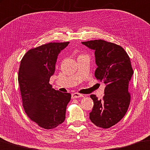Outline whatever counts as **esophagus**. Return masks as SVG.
I'll return each instance as SVG.
<instances>
[{
    "label": "esophagus",
    "instance_id": "34e87169",
    "mask_svg": "<svg viewBox=\"0 0 150 150\" xmlns=\"http://www.w3.org/2000/svg\"><path fill=\"white\" fill-rule=\"evenodd\" d=\"M84 97V95L83 94H80L79 93H73L72 94V99H74V98H82Z\"/></svg>",
    "mask_w": 150,
    "mask_h": 150
}]
</instances>
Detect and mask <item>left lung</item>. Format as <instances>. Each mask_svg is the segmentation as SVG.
Here are the masks:
<instances>
[{"mask_svg":"<svg viewBox=\"0 0 150 150\" xmlns=\"http://www.w3.org/2000/svg\"><path fill=\"white\" fill-rule=\"evenodd\" d=\"M94 50L97 68L95 77L105 85L102 100L90 95L94 106L90 119L96 126L109 128L125 116L130 102L128 86L133 70L130 59L124 49L116 44L103 40L82 42Z\"/></svg>","mask_w":150,"mask_h":150,"instance_id":"8db88e82","label":"left lung"}]
</instances>
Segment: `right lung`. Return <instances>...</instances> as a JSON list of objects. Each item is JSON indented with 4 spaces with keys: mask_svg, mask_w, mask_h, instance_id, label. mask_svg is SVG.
Segmentation results:
<instances>
[{
    "mask_svg": "<svg viewBox=\"0 0 150 150\" xmlns=\"http://www.w3.org/2000/svg\"><path fill=\"white\" fill-rule=\"evenodd\" d=\"M68 44L50 42L31 49L21 62L18 80L23 108L27 116L45 129L54 128L66 118L71 94L55 90L49 81L58 54Z\"/></svg>",
    "mask_w": 150,
    "mask_h": 150,
    "instance_id": "add662e5",
    "label": "right lung"
}]
</instances>
